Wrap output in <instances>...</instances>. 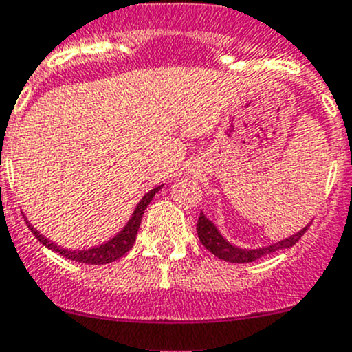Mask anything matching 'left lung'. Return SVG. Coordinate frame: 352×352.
Returning a JSON list of instances; mask_svg holds the SVG:
<instances>
[{
  "label": "left lung",
  "mask_w": 352,
  "mask_h": 352,
  "mask_svg": "<svg viewBox=\"0 0 352 352\" xmlns=\"http://www.w3.org/2000/svg\"><path fill=\"white\" fill-rule=\"evenodd\" d=\"M308 226H310V223H308L301 232L294 233V235H291L289 239L281 240V242H276L269 245V247L250 248V250H248V248L235 247V245L230 243L228 240L223 239L221 233L218 232V228H216V226L212 225V223L201 212L197 221V236L199 240H201V243L204 245L211 254H214L216 257L221 258V261L233 262V264H245V262H254L257 261V258L264 257V255H269L272 254V252L281 250V248L293 247V245L305 235Z\"/></svg>",
  "instance_id": "left-lung-1"
}]
</instances>
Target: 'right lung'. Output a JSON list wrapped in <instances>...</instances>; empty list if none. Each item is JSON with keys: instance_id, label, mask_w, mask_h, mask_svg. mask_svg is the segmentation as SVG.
<instances>
[{"instance_id": "1", "label": "right lung", "mask_w": 352, "mask_h": 352, "mask_svg": "<svg viewBox=\"0 0 352 352\" xmlns=\"http://www.w3.org/2000/svg\"><path fill=\"white\" fill-rule=\"evenodd\" d=\"M162 187L163 186L155 187L153 190H150L146 196L141 199L140 204H138L136 209H134L131 219L127 221V225L124 226V228L120 230V232L117 233L113 239H110L109 242L98 245V247L88 248V250H67V248L58 247L54 242H49L44 235H41V233H38L37 230H35L28 221H27V225H28V228L32 230V233L37 236L38 242H41L42 245H45L47 248H51V250L58 252V254L63 255V257L71 258V261H74V262H81V264H94V265L109 264V262L117 261V258L122 257L126 252L131 250V247H133L134 242H136V235H138V230H140L141 219H143L144 209L148 208V204L151 202V199L155 197V194L158 192Z\"/></svg>"}]
</instances>
